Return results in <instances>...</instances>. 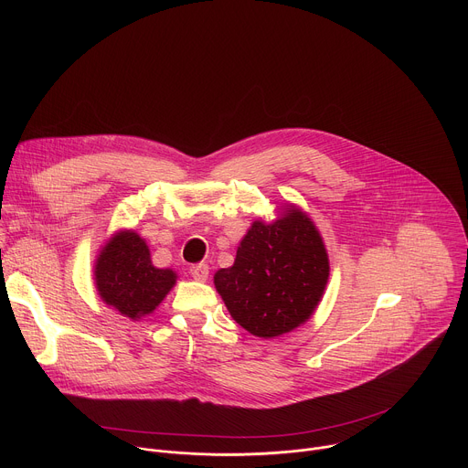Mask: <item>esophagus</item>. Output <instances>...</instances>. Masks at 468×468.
<instances>
[{
  "instance_id": "1",
  "label": "esophagus",
  "mask_w": 468,
  "mask_h": 468,
  "mask_svg": "<svg viewBox=\"0 0 468 468\" xmlns=\"http://www.w3.org/2000/svg\"><path fill=\"white\" fill-rule=\"evenodd\" d=\"M190 276L196 282H207V278H209V266L206 262H197V264L190 266Z\"/></svg>"
}]
</instances>
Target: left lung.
Returning <instances> with one entry per match:
<instances>
[{
    "mask_svg": "<svg viewBox=\"0 0 468 468\" xmlns=\"http://www.w3.org/2000/svg\"><path fill=\"white\" fill-rule=\"evenodd\" d=\"M327 276V253L316 228L291 209L272 224L253 222L233 266L215 274V287L246 331L272 339L313 314Z\"/></svg>",
    "mask_w": 468,
    "mask_h": 468,
    "instance_id": "1",
    "label": "left lung"
}]
</instances>
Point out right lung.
Returning <instances> with one entry per match:
<instances>
[{"mask_svg":"<svg viewBox=\"0 0 468 468\" xmlns=\"http://www.w3.org/2000/svg\"><path fill=\"white\" fill-rule=\"evenodd\" d=\"M176 283L168 269H155L146 242L133 231L118 233L96 262V287L107 305L129 318L152 313Z\"/></svg>","mask_w":468,"mask_h":468,"instance_id":"right-lung-1","label":"right lung"}]
</instances>
